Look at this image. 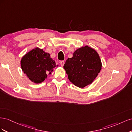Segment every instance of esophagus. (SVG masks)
<instances>
[{"mask_svg":"<svg viewBox=\"0 0 132 132\" xmlns=\"http://www.w3.org/2000/svg\"><path fill=\"white\" fill-rule=\"evenodd\" d=\"M60 64L62 67H63L64 64V61H61L60 62Z\"/></svg>","mask_w":132,"mask_h":132,"instance_id":"obj_1","label":"esophagus"}]
</instances>
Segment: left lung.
<instances>
[{
    "instance_id": "obj_1",
    "label": "left lung",
    "mask_w": 132,
    "mask_h": 132,
    "mask_svg": "<svg viewBox=\"0 0 132 132\" xmlns=\"http://www.w3.org/2000/svg\"><path fill=\"white\" fill-rule=\"evenodd\" d=\"M63 67L70 81L76 86L83 88L97 77L102 63L97 52L86 46L76 50L73 57L68 58Z\"/></svg>"
}]
</instances>
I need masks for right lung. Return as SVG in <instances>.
<instances>
[{
	"instance_id": "add662e5",
	"label": "right lung",
	"mask_w": 132,
	"mask_h": 132,
	"mask_svg": "<svg viewBox=\"0 0 132 132\" xmlns=\"http://www.w3.org/2000/svg\"><path fill=\"white\" fill-rule=\"evenodd\" d=\"M56 66L50 54L38 47L25 54L21 60V67L23 73L31 81L38 84L43 82L51 74Z\"/></svg>"
}]
</instances>
